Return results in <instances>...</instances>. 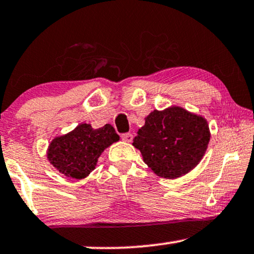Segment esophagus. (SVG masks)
Listing matches in <instances>:
<instances>
[{
	"mask_svg": "<svg viewBox=\"0 0 254 254\" xmlns=\"http://www.w3.org/2000/svg\"><path fill=\"white\" fill-rule=\"evenodd\" d=\"M121 137H122V139H123L124 142H127V143H130L131 140H132V138H133L132 133H123Z\"/></svg>",
	"mask_w": 254,
	"mask_h": 254,
	"instance_id": "34e87169",
	"label": "esophagus"
}]
</instances>
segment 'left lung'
I'll return each mask as SVG.
<instances>
[{"instance_id": "obj_1", "label": "left lung", "mask_w": 254, "mask_h": 254, "mask_svg": "<svg viewBox=\"0 0 254 254\" xmlns=\"http://www.w3.org/2000/svg\"><path fill=\"white\" fill-rule=\"evenodd\" d=\"M210 138L206 118L171 105L147 115L132 145L140 151L144 163L153 173L162 178L176 179L199 164Z\"/></svg>"}]
</instances>
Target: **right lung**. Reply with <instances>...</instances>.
Masks as SVG:
<instances>
[{"label":"right lung","instance_id":"obj_1","mask_svg":"<svg viewBox=\"0 0 254 254\" xmlns=\"http://www.w3.org/2000/svg\"><path fill=\"white\" fill-rule=\"evenodd\" d=\"M120 140L111 124L94 129L91 124H78L65 134L53 138L47 149V159L68 178L84 179L97 165L103 151Z\"/></svg>","mask_w":254,"mask_h":254}]
</instances>
